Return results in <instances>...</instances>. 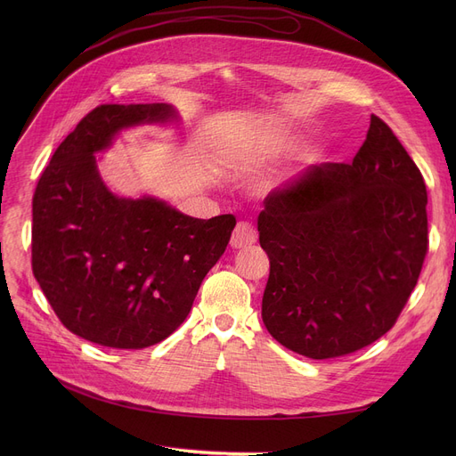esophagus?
Listing matches in <instances>:
<instances>
[{
  "label": "esophagus",
  "mask_w": 456,
  "mask_h": 456,
  "mask_svg": "<svg viewBox=\"0 0 456 456\" xmlns=\"http://www.w3.org/2000/svg\"><path fill=\"white\" fill-rule=\"evenodd\" d=\"M256 242V231L249 222H240L236 225L232 236H231V246L234 249H244Z\"/></svg>",
  "instance_id": "34e87169"
}]
</instances>
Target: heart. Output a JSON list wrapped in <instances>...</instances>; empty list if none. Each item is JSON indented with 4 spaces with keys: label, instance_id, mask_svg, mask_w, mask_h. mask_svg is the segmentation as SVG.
Instances as JSON below:
<instances>
[{
    "label": "heart",
    "instance_id": "heart-1",
    "mask_svg": "<svg viewBox=\"0 0 456 456\" xmlns=\"http://www.w3.org/2000/svg\"><path fill=\"white\" fill-rule=\"evenodd\" d=\"M251 151H255V153H268V151H273V143L265 140V142L256 143V146H253V148H251Z\"/></svg>",
    "mask_w": 456,
    "mask_h": 456
}]
</instances>
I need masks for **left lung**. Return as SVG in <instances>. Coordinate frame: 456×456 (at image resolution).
<instances>
[{"mask_svg":"<svg viewBox=\"0 0 456 456\" xmlns=\"http://www.w3.org/2000/svg\"><path fill=\"white\" fill-rule=\"evenodd\" d=\"M427 232L419 167L371 114L351 164L310 166L265 200L258 240L270 258L268 332L314 361L373 344L414 290Z\"/></svg>","mask_w":456,"mask_h":456,"instance_id":"1","label":"left lung"}]
</instances>
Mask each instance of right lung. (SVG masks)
<instances>
[{
	"mask_svg": "<svg viewBox=\"0 0 456 456\" xmlns=\"http://www.w3.org/2000/svg\"><path fill=\"white\" fill-rule=\"evenodd\" d=\"M174 116L166 103L95 107L38 179L33 275L61 323L88 342L143 349L170 337L236 225L232 214L190 218L155 198H118L103 184L94 153L126 127Z\"/></svg>",
	"mask_w": 456,
	"mask_h": 456,
	"instance_id": "obj_1",
	"label": "right lung"
}]
</instances>
